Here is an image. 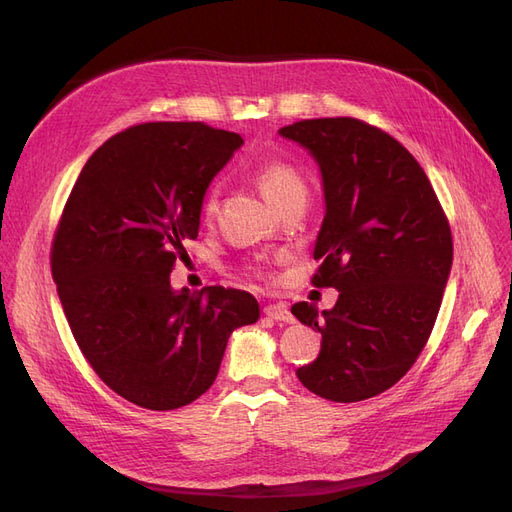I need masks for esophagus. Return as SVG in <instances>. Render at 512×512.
Wrapping results in <instances>:
<instances>
[{
	"label": "esophagus",
	"mask_w": 512,
	"mask_h": 512,
	"mask_svg": "<svg viewBox=\"0 0 512 512\" xmlns=\"http://www.w3.org/2000/svg\"><path fill=\"white\" fill-rule=\"evenodd\" d=\"M265 316H269L271 320H277V322H294V316L290 314V309H288L286 303L267 305L265 307Z\"/></svg>",
	"instance_id": "obj_1"
}]
</instances>
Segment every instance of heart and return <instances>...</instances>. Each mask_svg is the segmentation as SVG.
Wrapping results in <instances>:
<instances>
[{"label":"heart","instance_id":"1","mask_svg":"<svg viewBox=\"0 0 512 512\" xmlns=\"http://www.w3.org/2000/svg\"><path fill=\"white\" fill-rule=\"evenodd\" d=\"M254 181L260 188V192L265 194V198L275 209H280L292 198H305V192H307L305 181H303L299 170L288 162H282V160L262 162L254 170ZM218 198H220L218 183H211L207 192H205V196H203V215H205V218H213L215 211H218Z\"/></svg>","mask_w":512,"mask_h":512}]
</instances>
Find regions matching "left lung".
Returning a JSON list of instances; mask_svg holds the SVG:
<instances>
[{
  "instance_id": "left-lung-1",
  "label": "left lung",
  "mask_w": 512,
  "mask_h": 512,
  "mask_svg": "<svg viewBox=\"0 0 512 512\" xmlns=\"http://www.w3.org/2000/svg\"><path fill=\"white\" fill-rule=\"evenodd\" d=\"M320 168L324 220L312 284L339 290L322 309L292 314L322 335L305 389L352 404L406 376L438 318L453 265V237L425 170L393 136L352 117L305 119L280 130Z\"/></svg>"
}]
</instances>
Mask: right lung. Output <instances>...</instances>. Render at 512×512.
I'll use <instances>...</instances> for the list:
<instances>
[{
  "mask_svg": "<svg viewBox=\"0 0 512 512\" xmlns=\"http://www.w3.org/2000/svg\"><path fill=\"white\" fill-rule=\"evenodd\" d=\"M241 145L200 121L132 126L94 151L61 213L51 271L72 335L102 382L141 408L192 404L230 333L260 318L250 292L170 286L209 183Z\"/></svg>",
  "mask_w": 512,
  "mask_h": 512,
  "instance_id": "right-lung-1",
  "label": "right lung"
}]
</instances>
